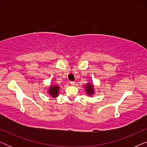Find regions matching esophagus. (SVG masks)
<instances>
[{"label": "esophagus", "mask_w": 147, "mask_h": 147, "mask_svg": "<svg viewBox=\"0 0 147 147\" xmlns=\"http://www.w3.org/2000/svg\"><path fill=\"white\" fill-rule=\"evenodd\" d=\"M69 83H70V84H71V86H73V85H74V84H75V82H73V81H71V82H70Z\"/></svg>", "instance_id": "34e87169"}]
</instances>
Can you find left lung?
Wrapping results in <instances>:
<instances>
[{"mask_svg": "<svg viewBox=\"0 0 147 147\" xmlns=\"http://www.w3.org/2000/svg\"><path fill=\"white\" fill-rule=\"evenodd\" d=\"M85 88H86V92H87V93L89 94V95H92V94H93V93H94L93 85L88 84V85H86Z\"/></svg>", "mask_w": 147, "mask_h": 147, "instance_id": "obj_1", "label": "left lung"}]
</instances>
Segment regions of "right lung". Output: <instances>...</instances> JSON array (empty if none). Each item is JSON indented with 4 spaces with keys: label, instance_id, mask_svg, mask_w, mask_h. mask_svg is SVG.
Segmentation results:
<instances>
[{
    "label": "right lung",
    "instance_id": "right-lung-1",
    "mask_svg": "<svg viewBox=\"0 0 147 147\" xmlns=\"http://www.w3.org/2000/svg\"><path fill=\"white\" fill-rule=\"evenodd\" d=\"M58 92H59V86H51V88H50L49 93L50 94V95H51L52 97L55 98L57 96Z\"/></svg>",
    "mask_w": 147,
    "mask_h": 147
}]
</instances>
